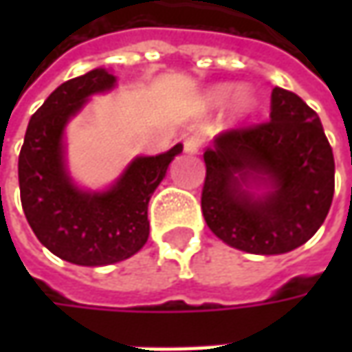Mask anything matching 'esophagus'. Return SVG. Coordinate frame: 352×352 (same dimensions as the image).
<instances>
[{
	"label": "esophagus",
	"mask_w": 352,
	"mask_h": 352,
	"mask_svg": "<svg viewBox=\"0 0 352 352\" xmlns=\"http://www.w3.org/2000/svg\"><path fill=\"white\" fill-rule=\"evenodd\" d=\"M199 146H201V139L197 135H190V137L184 139V151L188 155H196L197 151H199Z\"/></svg>",
	"instance_id": "1"
}]
</instances>
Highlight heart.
<instances>
[{"mask_svg":"<svg viewBox=\"0 0 352 352\" xmlns=\"http://www.w3.org/2000/svg\"><path fill=\"white\" fill-rule=\"evenodd\" d=\"M231 86H227V84H221V86H215V88H211L208 91V103L210 105H221V103L231 96ZM254 105H256V100H254V94L250 91L249 88H241L236 89V94L233 96V103H231V107H233V116L235 117H245L249 116L250 111L254 109Z\"/></svg>","mask_w":352,"mask_h":352,"instance_id":"1","label":"heart"}]
</instances>
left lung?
Instances as JSON below:
<instances>
[{
  "label": "left lung",
  "instance_id": "left-lung-1",
  "mask_svg": "<svg viewBox=\"0 0 352 352\" xmlns=\"http://www.w3.org/2000/svg\"><path fill=\"white\" fill-rule=\"evenodd\" d=\"M206 223L229 247L250 254L298 249L325 221L335 192V160L318 113L274 88L270 121L227 129L204 153ZM269 192L254 197L250 190Z\"/></svg>",
  "mask_w": 352,
  "mask_h": 352
}]
</instances>
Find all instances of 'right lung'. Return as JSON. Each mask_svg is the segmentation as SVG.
<instances>
[{"label": "right lung", "instance_id": "add662e5", "mask_svg": "<svg viewBox=\"0 0 352 352\" xmlns=\"http://www.w3.org/2000/svg\"><path fill=\"white\" fill-rule=\"evenodd\" d=\"M116 86L105 68L54 89L31 117L19 153L21 206L36 239L52 254L80 266L125 261L148 239V199L182 144L137 156L107 192L76 188L64 164V127L89 96Z\"/></svg>", "mask_w": 352, "mask_h": 352}]
</instances>
